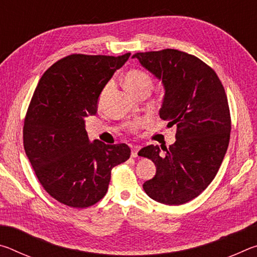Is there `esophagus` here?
Listing matches in <instances>:
<instances>
[{
    "label": "esophagus",
    "mask_w": 257,
    "mask_h": 257,
    "mask_svg": "<svg viewBox=\"0 0 257 257\" xmlns=\"http://www.w3.org/2000/svg\"><path fill=\"white\" fill-rule=\"evenodd\" d=\"M139 151H141V146H139V145L133 146L132 147V158H137Z\"/></svg>",
    "instance_id": "1"
}]
</instances>
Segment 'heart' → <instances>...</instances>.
<instances>
[{
	"instance_id": "b5f03b06",
	"label": "heart",
	"mask_w": 257,
	"mask_h": 257,
	"mask_svg": "<svg viewBox=\"0 0 257 257\" xmlns=\"http://www.w3.org/2000/svg\"><path fill=\"white\" fill-rule=\"evenodd\" d=\"M123 80L125 88L134 95H136L143 89H151L152 86H153V78H152L146 71L141 70V69H132V70L125 72ZM110 86L111 82H108L105 86V88H104L103 93H105V90ZM143 124H144V120L136 119L134 121H130V122L125 124V128H127L130 133H137L138 130L143 127Z\"/></svg>"
}]
</instances>
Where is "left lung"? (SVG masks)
<instances>
[{
  "label": "left lung",
  "instance_id": "1",
  "mask_svg": "<svg viewBox=\"0 0 257 257\" xmlns=\"http://www.w3.org/2000/svg\"><path fill=\"white\" fill-rule=\"evenodd\" d=\"M133 58L162 79L160 118L177 125V141L169 149L150 145L139 151L156 165L143 188L156 202L181 205L206 189L222 163L231 130L227 94L216 72L186 52L165 49Z\"/></svg>",
  "mask_w": 257,
  "mask_h": 257
}]
</instances>
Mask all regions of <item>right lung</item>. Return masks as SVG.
Returning a JSON list of instances; mask_svg holds the SVG:
<instances>
[{"mask_svg":"<svg viewBox=\"0 0 257 257\" xmlns=\"http://www.w3.org/2000/svg\"><path fill=\"white\" fill-rule=\"evenodd\" d=\"M129 56L68 55L47 69L33 94L24 147L43 188L64 205L85 208L101 201L112 169L130 158L123 143H89L84 121L96 114L102 89Z\"/></svg>","mask_w":257,"mask_h":257,"instance_id":"add662e5","label":"right lung"}]
</instances>
